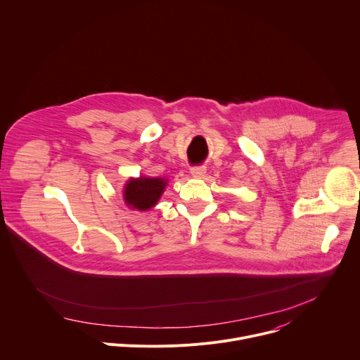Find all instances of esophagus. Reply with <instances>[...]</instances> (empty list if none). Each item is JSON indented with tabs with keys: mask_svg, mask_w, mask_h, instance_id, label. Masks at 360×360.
I'll use <instances>...</instances> for the list:
<instances>
[{
	"mask_svg": "<svg viewBox=\"0 0 360 360\" xmlns=\"http://www.w3.org/2000/svg\"><path fill=\"white\" fill-rule=\"evenodd\" d=\"M191 174H192L193 178H202V176H205V174H207V168L202 167V165L192 167L191 168Z\"/></svg>",
	"mask_w": 360,
	"mask_h": 360,
	"instance_id": "34e87169",
	"label": "esophagus"
}]
</instances>
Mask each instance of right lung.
<instances>
[{
    "label": "right lung",
    "mask_w": 360,
    "mask_h": 360,
    "mask_svg": "<svg viewBox=\"0 0 360 360\" xmlns=\"http://www.w3.org/2000/svg\"><path fill=\"white\" fill-rule=\"evenodd\" d=\"M165 186L167 181L161 178L141 176L139 179H131L124 191L125 203L134 210L148 211L158 202Z\"/></svg>",
    "instance_id": "right-lung-1"
}]
</instances>
